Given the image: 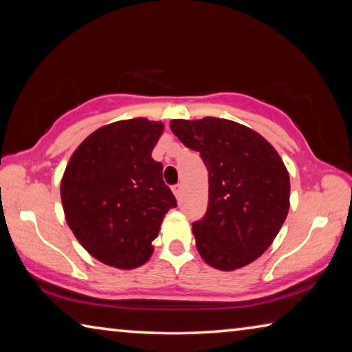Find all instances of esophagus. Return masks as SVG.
Instances as JSON below:
<instances>
[{"mask_svg":"<svg viewBox=\"0 0 352 352\" xmlns=\"http://www.w3.org/2000/svg\"><path fill=\"white\" fill-rule=\"evenodd\" d=\"M172 192H174L175 197L180 200V197H182V184H175V186L172 188Z\"/></svg>","mask_w":352,"mask_h":352,"instance_id":"34e87169","label":"esophagus"}]
</instances>
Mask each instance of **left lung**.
I'll return each mask as SVG.
<instances>
[{
  "label": "left lung",
  "instance_id": "1",
  "mask_svg": "<svg viewBox=\"0 0 352 352\" xmlns=\"http://www.w3.org/2000/svg\"><path fill=\"white\" fill-rule=\"evenodd\" d=\"M170 130L208 169V210L192 223L208 265L231 272L252 264L275 241L290 206V178L258 132L230 119H172Z\"/></svg>",
  "mask_w": 352,
  "mask_h": 352
}]
</instances>
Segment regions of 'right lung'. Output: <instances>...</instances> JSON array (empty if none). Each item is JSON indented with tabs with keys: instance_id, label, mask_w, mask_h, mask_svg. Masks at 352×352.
<instances>
[{
	"instance_id": "add662e5",
	"label": "right lung",
	"mask_w": 352,
	"mask_h": 352,
	"mask_svg": "<svg viewBox=\"0 0 352 352\" xmlns=\"http://www.w3.org/2000/svg\"><path fill=\"white\" fill-rule=\"evenodd\" d=\"M163 122L133 118L87 136L71 155L60 183L67 223L80 245L105 265L121 270L146 264L170 208L163 164L152 151Z\"/></svg>"
}]
</instances>
